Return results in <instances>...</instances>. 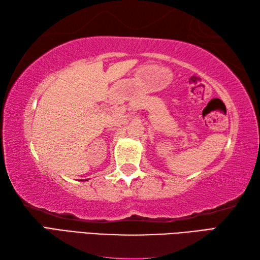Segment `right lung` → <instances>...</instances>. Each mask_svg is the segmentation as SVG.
I'll return each mask as SVG.
<instances>
[{"label":"right lung","mask_w":260,"mask_h":260,"mask_svg":"<svg viewBox=\"0 0 260 260\" xmlns=\"http://www.w3.org/2000/svg\"><path fill=\"white\" fill-rule=\"evenodd\" d=\"M87 180H88V179H87ZM87 180H86V181H87Z\"/></svg>","instance_id":"1"}]
</instances>
